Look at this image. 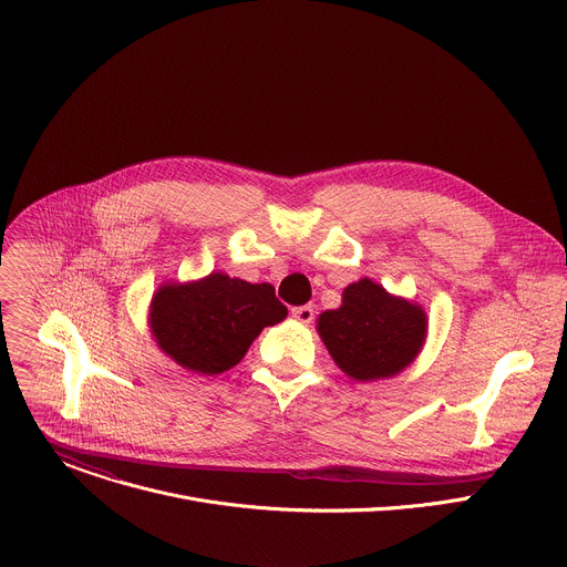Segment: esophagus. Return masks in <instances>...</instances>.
<instances>
[{
  "label": "esophagus",
  "mask_w": 567,
  "mask_h": 567,
  "mask_svg": "<svg viewBox=\"0 0 567 567\" xmlns=\"http://www.w3.org/2000/svg\"><path fill=\"white\" fill-rule=\"evenodd\" d=\"M291 316L296 318V320H300V322H311L313 320V307L311 305H300V307H293L291 309Z\"/></svg>",
  "instance_id": "obj_1"
}]
</instances>
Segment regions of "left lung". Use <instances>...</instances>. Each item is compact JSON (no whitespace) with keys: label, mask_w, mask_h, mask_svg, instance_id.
<instances>
[{"label":"left lung","mask_w":567,"mask_h":567,"mask_svg":"<svg viewBox=\"0 0 567 567\" xmlns=\"http://www.w3.org/2000/svg\"><path fill=\"white\" fill-rule=\"evenodd\" d=\"M318 334L346 374L374 381L401 372L417 357L426 313L363 278L343 291L339 309L318 316Z\"/></svg>","instance_id":"left-lung-1"}]
</instances>
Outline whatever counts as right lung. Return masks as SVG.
I'll use <instances>...</instances> for the list:
<instances>
[{"instance_id":"right-lung-1","label":"right lung","mask_w":567,"mask_h":567,"mask_svg":"<svg viewBox=\"0 0 567 567\" xmlns=\"http://www.w3.org/2000/svg\"><path fill=\"white\" fill-rule=\"evenodd\" d=\"M287 316L269 282L251 285L210 274L190 285L161 287L150 328L166 354L199 374H219L241 361L254 339Z\"/></svg>"}]
</instances>
